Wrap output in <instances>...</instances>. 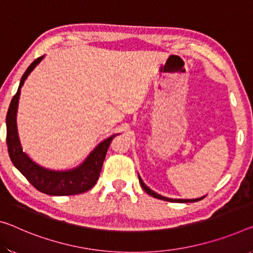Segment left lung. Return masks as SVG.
Returning a JSON list of instances; mask_svg holds the SVG:
<instances>
[{
  "instance_id": "8db88e82",
  "label": "left lung",
  "mask_w": 253,
  "mask_h": 253,
  "mask_svg": "<svg viewBox=\"0 0 253 253\" xmlns=\"http://www.w3.org/2000/svg\"><path fill=\"white\" fill-rule=\"evenodd\" d=\"M139 176V175H138ZM139 182H140V184H141V186H142V189L145 190V191L148 193V194H150L151 197H154V198H157V199H161V200H165V201H169V203H196V201H199V200H201V199H204L205 197H201V198H197V199H172V198H166V197H163V196H161V194H158V193H156V192H154L153 190H150L148 186H147L145 183H143L142 182V180H141V177L139 176Z\"/></svg>"
}]
</instances>
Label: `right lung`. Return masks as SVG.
<instances>
[{
  "label": "right lung",
  "instance_id": "add662e5",
  "mask_svg": "<svg viewBox=\"0 0 253 253\" xmlns=\"http://www.w3.org/2000/svg\"><path fill=\"white\" fill-rule=\"evenodd\" d=\"M42 59H44V56H41L35 60L29 65L28 69L26 70V72L23 73L17 94L13 96L10 103L9 110H7L6 145L9 156L15 169L38 191L49 194V196H73V194L84 193L90 190L96 184L112 139L119 133L103 140L89 154V156L84 159L83 164L69 170H52L44 169V167L33 162L26 153H23L20 141H19L17 129V110L19 97H20V89L25 84L27 77L36 68V65L40 64V62Z\"/></svg>",
  "mask_w": 253,
  "mask_h": 253
}]
</instances>
